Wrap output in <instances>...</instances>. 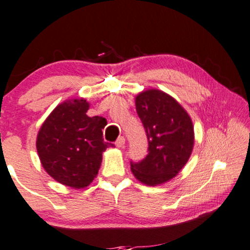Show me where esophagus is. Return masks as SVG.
I'll list each match as a JSON object with an SVG mask.
<instances>
[{
  "mask_svg": "<svg viewBox=\"0 0 250 250\" xmlns=\"http://www.w3.org/2000/svg\"><path fill=\"white\" fill-rule=\"evenodd\" d=\"M125 137H119V138L117 139V142H115V145H117V147H119V148H124L125 147Z\"/></svg>",
  "mask_w": 250,
  "mask_h": 250,
  "instance_id": "obj_1",
  "label": "esophagus"
}]
</instances>
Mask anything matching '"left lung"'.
<instances>
[{"label": "left lung", "instance_id": "1", "mask_svg": "<svg viewBox=\"0 0 250 250\" xmlns=\"http://www.w3.org/2000/svg\"><path fill=\"white\" fill-rule=\"evenodd\" d=\"M136 110L148 140V154L139 162L130 161L131 171L144 184L161 185L174 178L190 157L191 119L174 98L157 89L140 93Z\"/></svg>", "mask_w": 250, "mask_h": 250}]
</instances>
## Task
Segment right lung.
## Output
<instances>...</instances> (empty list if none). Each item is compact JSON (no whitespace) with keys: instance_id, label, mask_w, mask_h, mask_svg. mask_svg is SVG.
<instances>
[{"instance_id":"add662e5","label":"right lung","mask_w":250,"mask_h":250,"mask_svg":"<svg viewBox=\"0 0 250 250\" xmlns=\"http://www.w3.org/2000/svg\"><path fill=\"white\" fill-rule=\"evenodd\" d=\"M86 100L64 102L55 107L37 136L42 165L60 184L87 187L96 177L102 154L113 144L103 139L104 120L86 114Z\"/></svg>"}]
</instances>
